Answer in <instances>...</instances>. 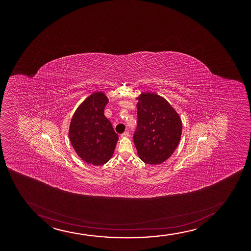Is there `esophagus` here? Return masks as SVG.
Masks as SVG:
<instances>
[{
	"label": "esophagus",
	"instance_id": "34e87169",
	"mask_svg": "<svg viewBox=\"0 0 251 251\" xmlns=\"http://www.w3.org/2000/svg\"><path fill=\"white\" fill-rule=\"evenodd\" d=\"M129 135H130L129 131H125L124 133H122V134H121V137H128Z\"/></svg>",
	"mask_w": 251,
	"mask_h": 251
}]
</instances>
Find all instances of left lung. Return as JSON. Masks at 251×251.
I'll list each match as a JSON object with an SVG mask.
<instances>
[{
    "label": "left lung",
    "instance_id": "obj_1",
    "mask_svg": "<svg viewBox=\"0 0 251 251\" xmlns=\"http://www.w3.org/2000/svg\"><path fill=\"white\" fill-rule=\"evenodd\" d=\"M137 126L133 135L138 156L147 164L169 158L182 135V121L171 104L156 94L137 98Z\"/></svg>",
    "mask_w": 251,
    "mask_h": 251
}]
</instances>
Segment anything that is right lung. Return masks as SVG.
<instances>
[{
    "mask_svg": "<svg viewBox=\"0 0 251 251\" xmlns=\"http://www.w3.org/2000/svg\"><path fill=\"white\" fill-rule=\"evenodd\" d=\"M108 98L94 93L79 105L73 115L69 136L79 157L89 164L100 166L112 156L118 135L104 116Z\"/></svg>",
    "mask_w": 251,
    "mask_h": 251,
    "instance_id": "obj_1",
    "label": "right lung"
}]
</instances>
